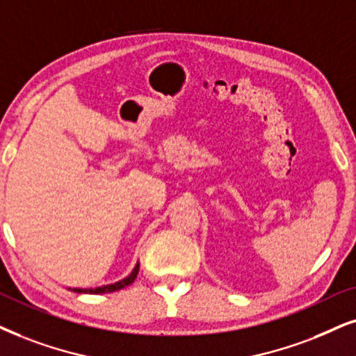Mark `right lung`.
Instances as JSON below:
<instances>
[{"instance_id": "right-lung-1", "label": "right lung", "mask_w": 356, "mask_h": 356, "mask_svg": "<svg viewBox=\"0 0 356 356\" xmlns=\"http://www.w3.org/2000/svg\"><path fill=\"white\" fill-rule=\"evenodd\" d=\"M139 271V264H136L133 269V273L129 274L128 277L121 279V281L115 282V284H108V286H102V287H95V289H74V292H79V294H105V292H115L123 289V287L133 284L134 279L138 276Z\"/></svg>"}]
</instances>
